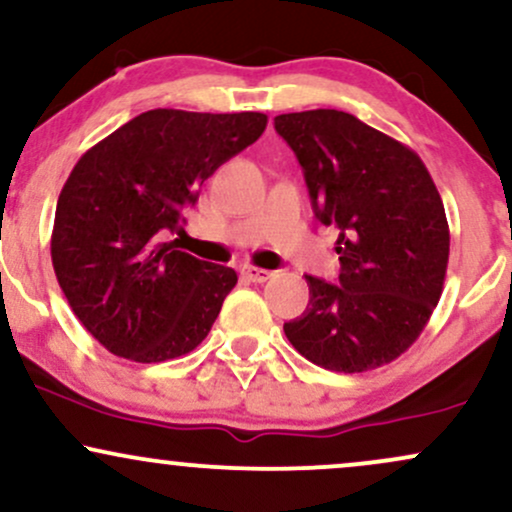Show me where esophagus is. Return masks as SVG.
<instances>
[{
	"label": "esophagus",
	"instance_id": "esophagus-1",
	"mask_svg": "<svg viewBox=\"0 0 512 512\" xmlns=\"http://www.w3.org/2000/svg\"><path fill=\"white\" fill-rule=\"evenodd\" d=\"M243 276L248 281H255V284H264V281L272 276V272L269 269H262V267H252V264H248V267H243Z\"/></svg>",
	"mask_w": 512,
	"mask_h": 512
}]
</instances>
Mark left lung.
<instances>
[{
  "instance_id": "left-lung-1",
  "label": "left lung",
  "mask_w": 512,
  "mask_h": 512,
  "mask_svg": "<svg viewBox=\"0 0 512 512\" xmlns=\"http://www.w3.org/2000/svg\"><path fill=\"white\" fill-rule=\"evenodd\" d=\"M303 168L317 221L337 226L339 279L305 274L301 317L284 322L298 354L337 373L402 356L440 301L450 255L443 199L409 146L342 110L276 115Z\"/></svg>"
}]
</instances>
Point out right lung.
I'll use <instances>...</instances> for the list:
<instances>
[{"instance_id": "obj_1", "label": "right lung", "mask_w": 512, "mask_h": 512, "mask_svg": "<svg viewBox=\"0 0 512 512\" xmlns=\"http://www.w3.org/2000/svg\"><path fill=\"white\" fill-rule=\"evenodd\" d=\"M264 127L262 113L156 108L79 158L57 199L52 267L74 315L110 354L161 363L207 337L238 274L161 236L178 231L199 185Z\"/></svg>"}]
</instances>
